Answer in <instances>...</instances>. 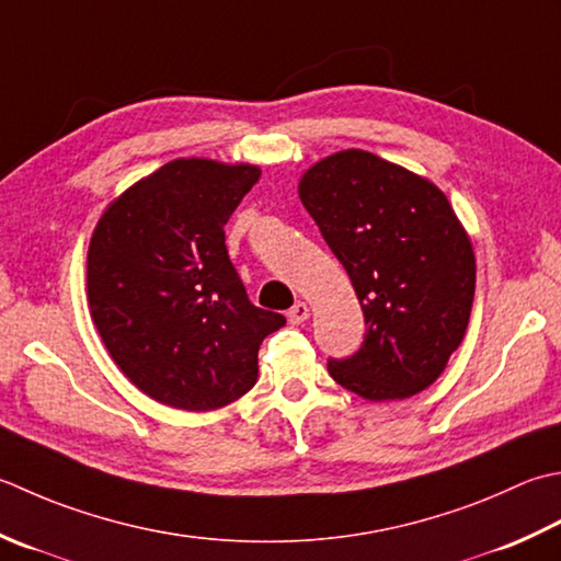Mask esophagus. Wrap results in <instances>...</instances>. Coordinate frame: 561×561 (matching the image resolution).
<instances>
[{
  "label": "esophagus",
  "mask_w": 561,
  "mask_h": 561,
  "mask_svg": "<svg viewBox=\"0 0 561 561\" xmlns=\"http://www.w3.org/2000/svg\"><path fill=\"white\" fill-rule=\"evenodd\" d=\"M309 316H311V309H309V306H306L304 301L294 304L291 309H289V321H291L294 325H301V323H304L306 318H309Z\"/></svg>",
  "instance_id": "34e87169"
}]
</instances>
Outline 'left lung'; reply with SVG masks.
I'll return each instance as SVG.
<instances>
[{
  "label": "left lung",
  "instance_id": "obj_1",
  "mask_svg": "<svg viewBox=\"0 0 561 561\" xmlns=\"http://www.w3.org/2000/svg\"><path fill=\"white\" fill-rule=\"evenodd\" d=\"M299 196L367 323L355 355L328 359L331 377L367 401L431 387L462 343L477 284L474 250L447 196L367 150L316 162Z\"/></svg>",
  "mask_w": 561,
  "mask_h": 561
}]
</instances>
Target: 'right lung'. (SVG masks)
Segmentation results:
<instances>
[{"label":"right lung","mask_w":561,"mask_h":561,"mask_svg":"<svg viewBox=\"0 0 561 561\" xmlns=\"http://www.w3.org/2000/svg\"><path fill=\"white\" fill-rule=\"evenodd\" d=\"M255 164L172 160L108 204L87 252V299L108 355L136 387L214 411L257 381V350L287 323L248 299L226 250Z\"/></svg>","instance_id":"right-lung-1"}]
</instances>
